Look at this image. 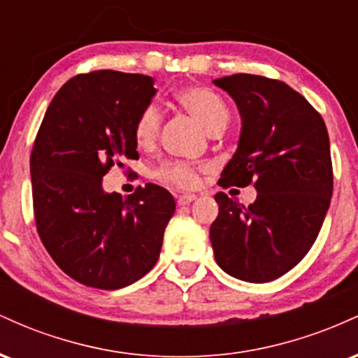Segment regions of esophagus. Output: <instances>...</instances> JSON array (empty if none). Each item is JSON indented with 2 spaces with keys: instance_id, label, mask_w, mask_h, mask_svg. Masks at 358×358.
Here are the masks:
<instances>
[{
  "instance_id": "obj_1",
  "label": "esophagus",
  "mask_w": 358,
  "mask_h": 358,
  "mask_svg": "<svg viewBox=\"0 0 358 358\" xmlns=\"http://www.w3.org/2000/svg\"><path fill=\"white\" fill-rule=\"evenodd\" d=\"M193 200H196V195H193V193H185V195L178 196V200H176V202H178V205H188V203H192Z\"/></svg>"
}]
</instances>
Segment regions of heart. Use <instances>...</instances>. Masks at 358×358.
<instances>
[{
	"label": "heart",
	"instance_id": "heart-1",
	"mask_svg": "<svg viewBox=\"0 0 358 358\" xmlns=\"http://www.w3.org/2000/svg\"><path fill=\"white\" fill-rule=\"evenodd\" d=\"M175 99L192 116L199 119L210 133L220 131L229 121V108L215 90L202 85H188L175 94ZM162 129V110L158 106L148 104L138 113L133 122V139L139 148H150L158 139ZM205 166L190 165L185 162H166L156 166L153 176L159 182L178 188H195L200 183V171Z\"/></svg>",
	"mask_w": 358,
	"mask_h": 358
}]
</instances>
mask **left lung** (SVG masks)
<instances>
[{
	"mask_svg": "<svg viewBox=\"0 0 358 358\" xmlns=\"http://www.w3.org/2000/svg\"><path fill=\"white\" fill-rule=\"evenodd\" d=\"M236 101L242 117L239 146L219 185L257 190L241 205L215 195L210 227L217 264L249 282L273 281L306 256L330 207L334 166L323 117L285 82L252 73L213 80Z\"/></svg>",
	"mask_w": 358,
	"mask_h": 358,
	"instance_id": "obj_1",
	"label": "left lung"
}]
</instances>
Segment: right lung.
<instances>
[{"mask_svg": "<svg viewBox=\"0 0 358 358\" xmlns=\"http://www.w3.org/2000/svg\"><path fill=\"white\" fill-rule=\"evenodd\" d=\"M153 77L79 73L55 94L30 155L36 232L55 264L82 285L119 289L153 269L175 199L155 183L122 196L102 190L113 166L136 159L134 117Z\"/></svg>", "mask_w": 358, "mask_h": 358, "instance_id": "add662e5", "label": "right lung"}]
</instances>
